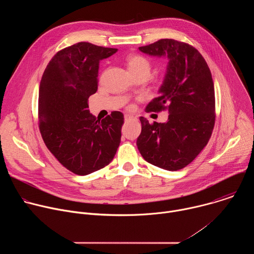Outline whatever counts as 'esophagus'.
I'll return each mask as SVG.
<instances>
[{"label": "esophagus", "instance_id": "1", "mask_svg": "<svg viewBox=\"0 0 254 254\" xmlns=\"http://www.w3.org/2000/svg\"><path fill=\"white\" fill-rule=\"evenodd\" d=\"M134 118L132 116H129V115H125V121L126 122H129V121H133Z\"/></svg>", "mask_w": 254, "mask_h": 254}]
</instances>
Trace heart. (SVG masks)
Instances as JSON below:
<instances>
[{"instance_id": "1", "label": "heart", "mask_w": 254, "mask_h": 254, "mask_svg": "<svg viewBox=\"0 0 254 254\" xmlns=\"http://www.w3.org/2000/svg\"><path fill=\"white\" fill-rule=\"evenodd\" d=\"M127 64L128 70L130 71V73L133 76L141 73H147L148 75H150L151 63L146 57L138 54H131L127 56ZM128 108L131 110V108H133V105H129Z\"/></svg>"}]
</instances>
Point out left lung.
Listing matches in <instances>:
<instances>
[{
    "mask_svg": "<svg viewBox=\"0 0 254 254\" xmlns=\"http://www.w3.org/2000/svg\"><path fill=\"white\" fill-rule=\"evenodd\" d=\"M155 56H167V73L160 96L146 107L147 113L167 111L161 124L140 117L137 149L148 163L168 171L185 168L207 146L215 125V91L211 71L192 45L161 39L138 48Z\"/></svg>",
    "mask_w": 254,
    "mask_h": 254,
    "instance_id": "left-lung-1",
    "label": "left lung"
}]
</instances>
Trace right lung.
<instances>
[{
  "mask_svg": "<svg viewBox=\"0 0 254 254\" xmlns=\"http://www.w3.org/2000/svg\"><path fill=\"white\" fill-rule=\"evenodd\" d=\"M118 51L79 42L58 51L41 78L39 129L47 149L70 172L85 176L110 164L121 143L124 115L102 121L88 111L98 85V64Z\"/></svg>",
  "mask_w": 254,
  "mask_h": 254,
  "instance_id": "1",
  "label": "right lung"
}]
</instances>
